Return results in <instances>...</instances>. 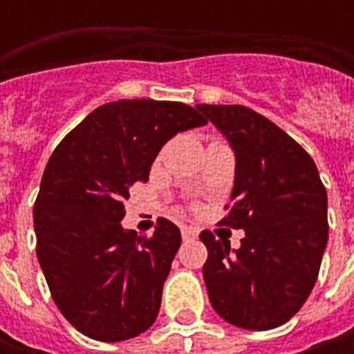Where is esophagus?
<instances>
[{
  "instance_id": "34e87169",
  "label": "esophagus",
  "mask_w": 354,
  "mask_h": 354,
  "mask_svg": "<svg viewBox=\"0 0 354 354\" xmlns=\"http://www.w3.org/2000/svg\"><path fill=\"white\" fill-rule=\"evenodd\" d=\"M181 234H183V240H191V238L197 236V228H193V226H183V228H181Z\"/></svg>"
}]
</instances>
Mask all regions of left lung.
Returning a JSON list of instances; mask_svg holds the SVG:
<instances>
[{"mask_svg": "<svg viewBox=\"0 0 354 354\" xmlns=\"http://www.w3.org/2000/svg\"><path fill=\"white\" fill-rule=\"evenodd\" d=\"M236 156L226 216L242 228L240 248L203 230V278L214 311L228 323L266 331L301 309L327 246V191L311 156L274 122L246 106L198 104Z\"/></svg>", "mask_w": 354, "mask_h": 354, "instance_id": "left-lung-1", "label": "left lung"}]
</instances>
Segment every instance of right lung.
Returning a JSON list of instances; mask_svg holds the SVG:
<instances>
[{
    "label": "right lung",
    "mask_w": 354,
    "mask_h": 354,
    "mask_svg": "<svg viewBox=\"0 0 354 354\" xmlns=\"http://www.w3.org/2000/svg\"><path fill=\"white\" fill-rule=\"evenodd\" d=\"M205 124L187 104L118 100L53 151L33 209L37 258L53 301L82 335L114 343L153 325L181 232L167 218L151 236L124 230V201L175 133Z\"/></svg>",
    "instance_id": "obj_1"
}]
</instances>
